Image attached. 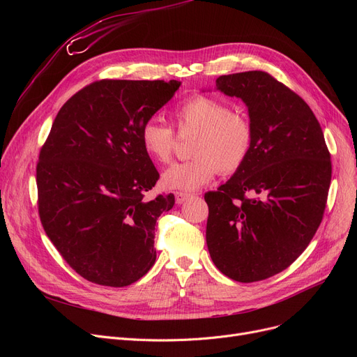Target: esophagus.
Segmentation results:
<instances>
[{"label": "esophagus", "instance_id": "esophagus-1", "mask_svg": "<svg viewBox=\"0 0 357 357\" xmlns=\"http://www.w3.org/2000/svg\"><path fill=\"white\" fill-rule=\"evenodd\" d=\"M190 198H192L191 194H186V192H176V194H175V201H176L178 205L186 202Z\"/></svg>", "mask_w": 357, "mask_h": 357}]
</instances>
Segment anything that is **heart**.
Wrapping results in <instances>:
<instances>
[{
    "label": "heart",
    "mask_w": 357,
    "mask_h": 357,
    "mask_svg": "<svg viewBox=\"0 0 357 357\" xmlns=\"http://www.w3.org/2000/svg\"><path fill=\"white\" fill-rule=\"evenodd\" d=\"M174 119L179 130L195 131L191 144L194 158L166 169L160 179L166 190L197 191L214 179L218 169L222 174H231L248 159L252 147L250 124L224 102L207 96H194L176 105ZM140 142L152 160H171L174 131L158 119L144 121Z\"/></svg>",
    "instance_id": "obj_1"
}]
</instances>
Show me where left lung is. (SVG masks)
Returning a JSON list of instances; mask_svg holds the SVG:
<instances>
[{"mask_svg": "<svg viewBox=\"0 0 357 357\" xmlns=\"http://www.w3.org/2000/svg\"><path fill=\"white\" fill-rule=\"evenodd\" d=\"M215 89L246 104L252 147L233 176L205 194V237L218 271L249 284L282 272L310 245L327 202L330 153L308 104L269 73L222 75Z\"/></svg>", "mask_w": 357, "mask_h": 357, "instance_id": "1", "label": "left lung"}]
</instances>
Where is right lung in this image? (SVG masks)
Returning a JSON list of instances; mask_svg holds the SVG:
<instances>
[{"mask_svg":"<svg viewBox=\"0 0 357 357\" xmlns=\"http://www.w3.org/2000/svg\"><path fill=\"white\" fill-rule=\"evenodd\" d=\"M179 81L93 82L56 116L36 169L39 214L50 241L89 282L127 287L155 265V226L174 194L146 201L159 174L140 130Z\"/></svg>","mask_w":357,"mask_h":357,"instance_id":"add662e5","label":"right lung"}]
</instances>
